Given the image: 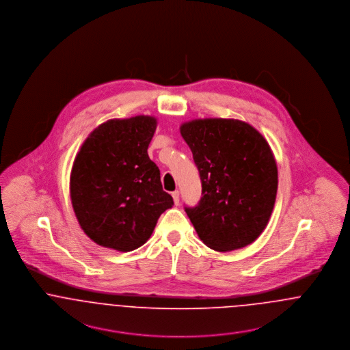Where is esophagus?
I'll return each mask as SVG.
<instances>
[{"label": "esophagus", "mask_w": 350, "mask_h": 350, "mask_svg": "<svg viewBox=\"0 0 350 350\" xmlns=\"http://www.w3.org/2000/svg\"><path fill=\"white\" fill-rule=\"evenodd\" d=\"M172 197H173V200H174L176 204L180 203V191H178V190H174V191L172 193Z\"/></svg>", "instance_id": "esophagus-1"}]
</instances>
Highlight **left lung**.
I'll use <instances>...</instances> for the list:
<instances>
[{
    "instance_id": "1",
    "label": "left lung",
    "mask_w": 350,
    "mask_h": 350,
    "mask_svg": "<svg viewBox=\"0 0 350 350\" xmlns=\"http://www.w3.org/2000/svg\"><path fill=\"white\" fill-rule=\"evenodd\" d=\"M200 172L202 197L185 211L200 240L217 252L239 250L265 230L277 164L264 136L237 119H196L181 126Z\"/></svg>"
}]
</instances>
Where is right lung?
Masks as SVG:
<instances>
[{"mask_svg":"<svg viewBox=\"0 0 350 350\" xmlns=\"http://www.w3.org/2000/svg\"><path fill=\"white\" fill-rule=\"evenodd\" d=\"M153 117L111 119L83 142L70 173L76 217L94 243L130 252L142 247L157 219L173 206L148 156Z\"/></svg>","mask_w":350,"mask_h":350,"instance_id":"obj_1","label":"right lung"}]
</instances>
